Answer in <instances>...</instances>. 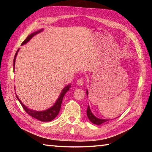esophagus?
<instances>
[{
    "instance_id": "1",
    "label": "esophagus",
    "mask_w": 152,
    "mask_h": 152,
    "mask_svg": "<svg viewBox=\"0 0 152 152\" xmlns=\"http://www.w3.org/2000/svg\"><path fill=\"white\" fill-rule=\"evenodd\" d=\"M77 84L78 86H82L84 84V78H79L78 80H77Z\"/></svg>"
}]
</instances>
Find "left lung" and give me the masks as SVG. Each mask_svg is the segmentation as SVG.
<instances>
[{
  "mask_svg": "<svg viewBox=\"0 0 152 152\" xmlns=\"http://www.w3.org/2000/svg\"><path fill=\"white\" fill-rule=\"evenodd\" d=\"M88 91L86 90V94L88 95ZM86 113H87V116H88V118L91 121L94 123L95 125H101L102 123H103L104 122L109 121V119H99V118H97L96 117H95L94 115L92 114V113L91 112V109H90L89 105L88 104V108H87V110H86Z\"/></svg>",
  "mask_w": 152,
  "mask_h": 152,
  "instance_id": "8db88e82",
  "label": "left lung"
}]
</instances>
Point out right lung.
Wrapping results in <instances>:
<instances>
[{
  "instance_id": "add662e5",
  "label": "right lung",
  "mask_w": 152,
  "mask_h": 152,
  "mask_svg": "<svg viewBox=\"0 0 152 152\" xmlns=\"http://www.w3.org/2000/svg\"><path fill=\"white\" fill-rule=\"evenodd\" d=\"M43 30V29H40L39 31H35L34 33H31V34H30L29 35H28V37L23 41V42L22 43L21 45H24V44H25V43H27L31 39L33 36L35 35L36 34H37L38 33H40L41 31H42ZM19 49L17 50L16 53H15L14 60H13V69H15V59H16L17 53H18V51H19ZM70 88V84H68V85H67L66 86L64 87L62 90V91L61 92V93L60 94V96H59L58 99H57V101H56V102H55V104H53L52 107H50V109H48L45 110H43V111H37V110H34L29 109V108L25 107V105L23 104V102L20 101V99L18 98L17 95H16V96L17 98L18 101L20 102V104L22 105L23 109L25 110V112H26L27 114H29L30 116L34 117L35 119L39 120L40 121H43V122L51 121H52L53 119H55V118L57 117V115H58L59 112H60V108H61V102H62L63 98L66 92L69 91Z\"/></svg>"
}]
</instances>
